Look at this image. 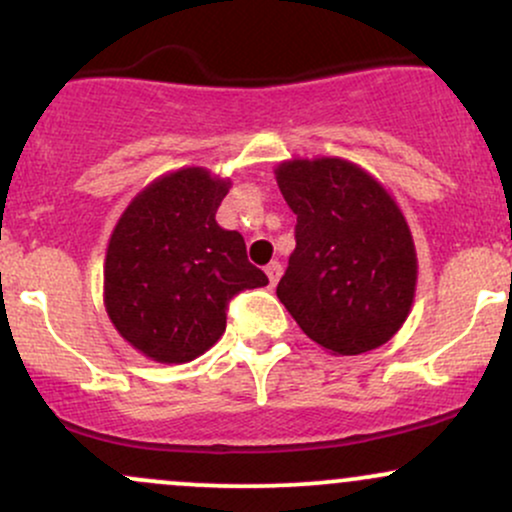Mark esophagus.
<instances>
[{
    "label": "esophagus",
    "instance_id": "esophagus-1",
    "mask_svg": "<svg viewBox=\"0 0 512 512\" xmlns=\"http://www.w3.org/2000/svg\"><path fill=\"white\" fill-rule=\"evenodd\" d=\"M264 272H267V276H269V284H276V281H279V276H281V264L279 262H269L267 267H264Z\"/></svg>",
    "mask_w": 512,
    "mask_h": 512
}]
</instances>
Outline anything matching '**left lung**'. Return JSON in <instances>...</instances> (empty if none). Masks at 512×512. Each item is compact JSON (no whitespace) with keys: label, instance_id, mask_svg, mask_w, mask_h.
I'll return each instance as SVG.
<instances>
[{"label":"left lung","instance_id":"8db88e82","mask_svg":"<svg viewBox=\"0 0 512 512\" xmlns=\"http://www.w3.org/2000/svg\"><path fill=\"white\" fill-rule=\"evenodd\" d=\"M296 214V250L276 296L330 354L378 349L407 320L416 250L402 209L344 158H293L274 170Z\"/></svg>","mask_w":512,"mask_h":512}]
</instances>
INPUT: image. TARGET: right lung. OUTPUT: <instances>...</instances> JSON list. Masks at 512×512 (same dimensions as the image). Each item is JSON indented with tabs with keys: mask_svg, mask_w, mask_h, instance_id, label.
I'll use <instances>...</instances> for the list:
<instances>
[{
	"mask_svg": "<svg viewBox=\"0 0 512 512\" xmlns=\"http://www.w3.org/2000/svg\"><path fill=\"white\" fill-rule=\"evenodd\" d=\"M231 180L180 168L129 202L108 243L105 310L146 358L187 363L219 342L233 296L269 279L238 231L216 223Z\"/></svg>",
	"mask_w": 512,
	"mask_h": 512,
	"instance_id": "right-lung-1",
	"label": "right lung"
}]
</instances>
